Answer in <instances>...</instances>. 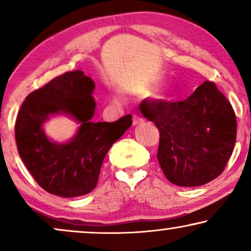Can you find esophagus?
Returning a JSON list of instances; mask_svg holds the SVG:
<instances>
[{
  "label": "esophagus",
  "mask_w": 251,
  "mask_h": 251,
  "mask_svg": "<svg viewBox=\"0 0 251 251\" xmlns=\"http://www.w3.org/2000/svg\"><path fill=\"white\" fill-rule=\"evenodd\" d=\"M144 122V119L142 118V116H139V115H137V114H135L132 116V125L133 126H138V125H140V123H143Z\"/></svg>",
  "instance_id": "34e87169"
}]
</instances>
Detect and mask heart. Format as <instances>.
Segmentation results:
<instances>
[{
  "mask_svg": "<svg viewBox=\"0 0 251 251\" xmlns=\"http://www.w3.org/2000/svg\"><path fill=\"white\" fill-rule=\"evenodd\" d=\"M159 96H160V98H162V99H171V98H174L175 95H174V92L170 90H162V91H160Z\"/></svg>",
  "mask_w": 251,
  "mask_h": 251,
  "instance_id": "obj_1",
  "label": "heart"
}]
</instances>
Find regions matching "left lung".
Listing matches in <instances>:
<instances>
[{"label":"left lung","mask_w":251,"mask_h":251,"mask_svg":"<svg viewBox=\"0 0 251 251\" xmlns=\"http://www.w3.org/2000/svg\"><path fill=\"white\" fill-rule=\"evenodd\" d=\"M140 109L159 129L157 160L170 183L201 186L222 174L235 145L236 119L214 82L184 100L144 101Z\"/></svg>","instance_id":"obj_1"}]
</instances>
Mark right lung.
<instances>
[{"mask_svg":"<svg viewBox=\"0 0 251 251\" xmlns=\"http://www.w3.org/2000/svg\"><path fill=\"white\" fill-rule=\"evenodd\" d=\"M96 85L82 71L67 72L27 96L16 121L17 149L43 190L61 198L88 194L96 187L106 154L132 125L131 115L94 122ZM64 115L79 125L66 142L45 133L44 123Z\"/></svg>","mask_w":251,"mask_h":251,"instance_id":"1","label":"right lung"}]
</instances>
